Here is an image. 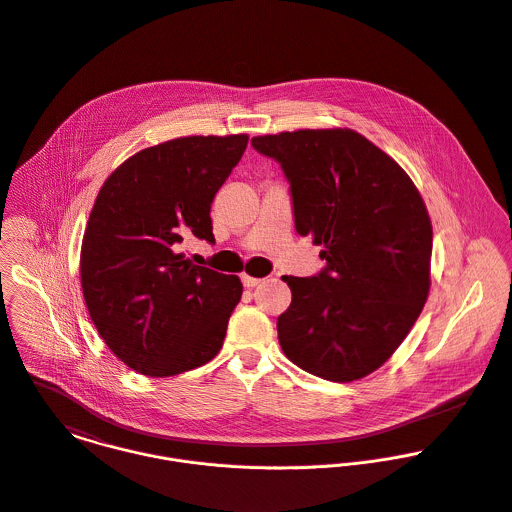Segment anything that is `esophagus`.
I'll use <instances>...</instances> for the list:
<instances>
[{
	"label": "esophagus",
	"mask_w": 512,
	"mask_h": 512,
	"mask_svg": "<svg viewBox=\"0 0 512 512\" xmlns=\"http://www.w3.org/2000/svg\"><path fill=\"white\" fill-rule=\"evenodd\" d=\"M240 278H242V284H244L246 288H254V286H258V284L262 282L260 278H254V276H248V274H242Z\"/></svg>",
	"instance_id": "1"
}]
</instances>
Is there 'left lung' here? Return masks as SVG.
I'll use <instances>...</instances> for the list:
<instances>
[{
  "mask_svg": "<svg viewBox=\"0 0 512 512\" xmlns=\"http://www.w3.org/2000/svg\"><path fill=\"white\" fill-rule=\"evenodd\" d=\"M252 147L282 165L296 230L326 260L314 278L284 276L286 357L338 383L373 373L407 338L431 288L433 226L417 186L351 129L284 131Z\"/></svg>",
  "mask_w": 512,
  "mask_h": 512,
  "instance_id": "left-lung-1",
  "label": "left lung"
}]
</instances>
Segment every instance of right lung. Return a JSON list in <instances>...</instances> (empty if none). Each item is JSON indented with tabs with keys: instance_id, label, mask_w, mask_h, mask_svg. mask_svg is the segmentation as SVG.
Segmentation results:
<instances>
[{
	"instance_id": "1",
	"label": "right lung",
	"mask_w": 512,
	"mask_h": 512,
	"mask_svg": "<svg viewBox=\"0 0 512 512\" xmlns=\"http://www.w3.org/2000/svg\"><path fill=\"white\" fill-rule=\"evenodd\" d=\"M248 135H192L147 147L103 182L81 242V288L107 347L131 369L171 377L222 347L242 282L184 258L214 242L210 204Z\"/></svg>"
}]
</instances>
